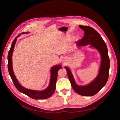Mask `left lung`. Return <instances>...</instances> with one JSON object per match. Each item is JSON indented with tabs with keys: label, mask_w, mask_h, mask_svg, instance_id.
Here are the masks:
<instances>
[{
	"label": "left lung",
	"mask_w": 120,
	"mask_h": 120,
	"mask_svg": "<svg viewBox=\"0 0 120 120\" xmlns=\"http://www.w3.org/2000/svg\"><path fill=\"white\" fill-rule=\"evenodd\" d=\"M84 32V35L77 43L79 46L89 45L96 49L99 52L101 61L98 75L96 78L86 85H78L76 83L73 74L68 67L64 68L74 90L78 94L85 96H93L96 94L106 84L109 77L110 59L106 43L98 32L92 27L79 25Z\"/></svg>",
	"instance_id": "1"
}]
</instances>
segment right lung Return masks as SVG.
Wrapping results in <instances>:
<instances>
[{
	"label": "right lung",
	"instance_id": "add662e5",
	"mask_svg": "<svg viewBox=\"0 0 120 120\" xmlns=\"http://www.w3.org/2000/svg\"><path fill=\"white\" fill-rule=\"evenodd\" d=\"M29 32H23L17 36L13 40L10 50L8 52V70L9 72V75L12 80V81L15 85V87L16 88L19 92L21 93L26 94L31 98L34 99H45L52 96L56 90V83L57 78V75L58 70L62 68L61 65L58 64L55 65L51 67L50 70L51 75H50V82L48 87L45 90L42 91H38V90H33L31 89H29L25 88L22 86L19 83L18 80L16 78L15 75L14 73L12 67V54L13 53V51L15 46V44L18 37H19L20 34H27Z\"/></svg>",
	"mask_w": 120,
	"mask_h": 120
}]
</instances>
